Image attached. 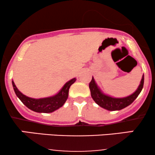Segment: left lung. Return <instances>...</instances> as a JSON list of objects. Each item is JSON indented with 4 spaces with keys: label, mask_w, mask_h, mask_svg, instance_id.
I'll use <instances>...</instances> for the list:
<instances>
[{
    "label": "left lung",
    "mask_w": 155,
    "mask_h": 155,
    "mask_svg": "<svg viewBox=\"0 0 155 155\" xmlns=\"http://www.w3.org/2000/svg\"><path fill=\"white\" fill-rule=\"evenodd\" d=\"M143 82H144V76L143 75L140 85L138 86L136 91L132 95L125 97H122V98H115V97H110V96L103 93L96 84L93 77L90 82L89 87H90L92 99L98 106L105 108V109L108 110V111H117V110H121L122 108L127 107V106L130 105L133 101L136 100V98L138 97L140 92H141L142 89H143Z\"/></svg>",
    "instance_id": "8db88e82"
}]
</instances>
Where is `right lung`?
Segmentation results:
<instances>
[{
	"label": "right lung",
	"mask_w": 155,
	"mask_h": 155,
	"mask_svg": "<svg viewBox=\"0 0 155 155\" xmlns=\"http://www.w3.org/2000/svg\"><path fill=\"white\" fill-rule=\"evenodd\" d=\"M76 81V78L68 81L64 85L61 90L58 92L57 95L52 97H45V98L34 99L31 97H28L23 95L17 90V87L15 84V82L12 81L14 90H15L16 95L19 97L23 103V104L32 111L38 112V113H51L55 110L63 106L68 97V91L71 85L73 84Z\"/></svg>",
	"instance_id": "1"
}]
</instances>
